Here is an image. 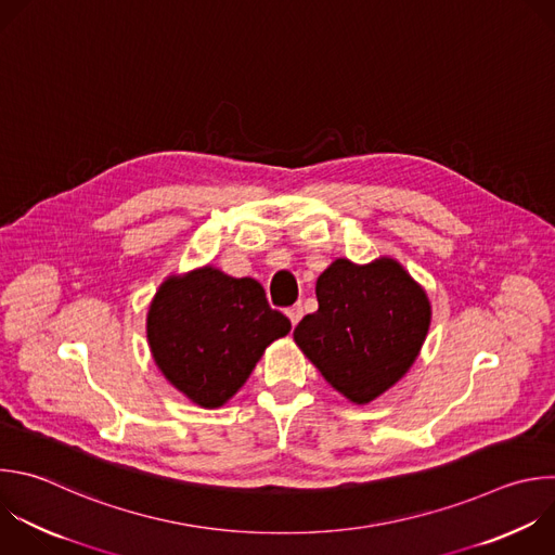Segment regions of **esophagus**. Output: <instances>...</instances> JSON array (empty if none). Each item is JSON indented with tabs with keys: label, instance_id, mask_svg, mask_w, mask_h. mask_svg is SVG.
Returning <instances> with one entry per match:
<instances>
[{
	"label": "esophagus",
	"instance_id": "34e87169",
	"mask_svg": "<svg viewBox=\"0 0 555 555\" xmlns=\"http://www.w3.org/2000/svg\"><path fill=\"white\" fill-rule=\"evenodd\" d=\"M287 318H289V322L296 326L298 324V320L302 318V305L300 302H296V305H292V307H287Z\"/></svg>",
	"mask_w": 555,
	"mask_h": 555
}]
</instances>
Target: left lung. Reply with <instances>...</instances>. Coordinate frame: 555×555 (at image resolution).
Instances as JSON below:
<instances>
[{
  "instance_id": "left-lung-1",
  "label": "left lung",
  "mask_w": 555,
  "mask_h": 555,
  "mask_svg": "<svg viewBox=\"0 0 555 555\" xmlns=\"http://www.w3.org/2000/svg\"><path fill=\"white\" fill-rule=\"evenodd\" d=\"M318 309L294 339L322 377L352 403H371L414 363L431 320L427 294L392 259H337L315 283Z\"/></svg>"
}]
</instances>
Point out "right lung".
I'll use <instances>...</instances> for the list:
<instances>
[{
	"label": "right lung",
	"instance_id": "obj_1",
	"mask_svg": "<svg viewBox=\"0 0 555 555\" xmlns=\"http://www.w3.org/2000/svg\"><path fill=\"white\" fill-rule=\"evenodd\" d=\"M289 328L255 279L214 268L167 279L147 311L154 361L171 386L203 408L224 405L266 346Z\"/></svg>",
	"mask_w": 555,
	"mask_h": 555
}]
</instances>
